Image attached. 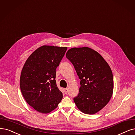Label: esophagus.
Returning a JSON list of instances; mask_svg holds the SVG:
<instances>
[{
	"mask_svg": "<svg viewBox=\"0 0 135 135\" xmlns=\"http://www.w3.org/2000/svg\"><path fill=\"white\" fill-rule=\"evenodd\" d=\"M63 90H64V93H66V94L68 93V88H64Z\"/></svg>",
	"mask_w": 135,
	"mask_h": 135,
	"instance_id": "34e87169",
	"label": "esophagus"
}]
</instances>
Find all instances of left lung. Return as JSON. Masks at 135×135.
Listing matches in <instances>:
<instances>
[{
    "mask_svg": "<svg viewBox=\"0 0 135 135\" xmlns=\"http://www.w3.org/2000/svg\"><path fill=\"white\" fill-rule=\"evenodd\" d=\"M66 57L81 79L79 93L73 98L74 103L84 113L98 112L112 96L113 78L110 67L97 52L86 47L69 49Z\"/></svg>",
    "mask_w": 135,
    "mask_h": 135,
    "instance_id": "8db88e82",
    "label": "left lung"
}]
</instances>
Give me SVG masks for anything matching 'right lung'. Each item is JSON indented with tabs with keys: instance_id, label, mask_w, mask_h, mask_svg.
Returning a JSON list of instances; mask_svg holds the SVG:
<instances>
[{
	"instance_id": "add662e5",
	"label": "right lung",
	"mask_w": 135,
	"mask_h": 135,
	"mask_svg": "<svg viewBox=\"0 0 135 135\" xmlns=\"http://www.w3.org/2000/svg\"><path fill=\"white\" fill-rule=\"evenodd\" d=\"M67 49L65 47L43 46L25 63L20 87L25 100L39 112L48 113L61 101L63 94L56 81V68Z\"/></svg>"
}]
</instances>
